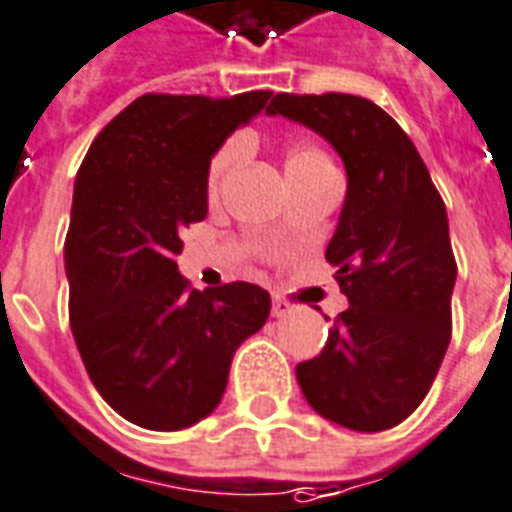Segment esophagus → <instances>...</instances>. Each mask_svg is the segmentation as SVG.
I'll return each instance as SVG.
<instances>
[{
  "mask_svg": "<svg viewBox=\"0 0 512 512\" xmlns=\"http://www.w3.org/2000/svg\"><path fill=\"white\" fill-rule=\"evenodd\" d=\"M288 313H291V305H288L286 299H280V297L272 299V315H275V318H283V315Z\"/></svg>",
  "mask_w": 512,
  "mask_h": 512,
  "instance_id": "esophagus-1",
  "label": "esophagus"
}]
</instances>
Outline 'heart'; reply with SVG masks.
I'll use <instances>...</instances> for the list:
<instances>
[{"instance_id": "b5f03b06", "label": "heart", "mask_w": 512, "mask_h": 512, "mask_svg": "<svg viewBox=\"0 0 512 512\" xmlns=\"http://www.w3.org/2000/svg\"><path fill=\"white\" fill-rule=\"evenodd\" d=\"M242 153H245V142H242L240 137L226 140L224 145L213 153L210 167H207V194H210V197H215V194L221 191L224 180L229 178V172L242 161ZM283 167H286L288 186L305 183V180H313L318 178V175H326V172H334L332 159H329L324 148L315 145L313 140L288 142L286 151H283Z\"/></svg>"}]
</instances>
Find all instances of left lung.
Returning <instances> with one entry per match:
<instances>
[{
    "instance_id": "obj_1",
    "label": "left lung",
    "mask_w": 512,
    "mask_h": 512,
    "mask_svg": "<svg viewBox=\"0 0 512 512\" xmlns=\"http://www.w3.org/2000/svg\"><path fill=\"white\" fill-rule=\"evenodd\" d=\"M267 113L310 126L348 172L326 261L351 307L324 351L297 364L318 416L356 432L402 424L429 394L451 343L456 283L448 213L402 126L353 94H275Z\"/></svg>"
}]
</instances>
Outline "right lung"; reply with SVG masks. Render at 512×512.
<instances>
[{"mask_svg":"<svg viewBox=\"0 0 512 512\" xmlns=\"http://www.w3.org/2000/svg\"><path fill=\"white\" fill-rule=\"evenodd\" d=\"M272 91L145 94L96 134L72 194L69 326L96 391L126 421L178 432L213 413L242 340L270 315L256 283L188 286L180 234L207 215L213 153Z\"/></svg>","mask_w":512,"mask_h":512,"instance_id":"add662e5","label":"right lung"}]
</instances>
